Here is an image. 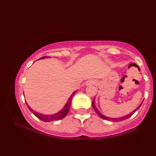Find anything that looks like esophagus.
<instances>
[{
    "mask_svg": "<svg viewBox=\"0 0 156 156\" xmlns=\"http://www.w3.org/2000/svg\"><path fill=\"white\" fill-rule=\"evenodd\" d=\"M94 83H95V82H94V80H88L87 82H86V84L87 85H90V84H94Z\"/></svg>",
    "mask_w": 156,
    "mask_h": 156,
    "instance_id": "1",
    "label": "esophagus"
}]
</instances>
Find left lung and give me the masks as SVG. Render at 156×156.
I'll return each mask as SVG.
<instances>
[{"label":"left lung","mask_w":156,"mask_h":156,"mask_svg":"<svg viewBox=\"0 0 156 156\" xmlns=\"http://www.w3.org/2000/svg\"><path fill=\"white\" fill-rule=\"evenodd\" d=\"M94 100H93V102H92V106H93V108H94V110H95V112L98 113V115H99V116L100 117V118H103V119H105V120H115V121H118V120H125V119H127V118H130V117H131L132 116V115L134 114V113L136 112V111L138 110L139 108H140V107L141 106V105L143 104V102L141 103V104L139 105L138 107H137V108L135 109V110L133 111V112H132L130 113V115H126V116H123V117H122V118H108V117H106V116H105V115H102L101 114V113L99 112V111L97 110V108H95V106H94Z\"/></svg>","instance_id":"left-lung-1"}]
</instances>
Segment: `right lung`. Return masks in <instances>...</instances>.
I'll use <instances>...</instances> for the list:
<instances>
[{
	"mask_svg": "<svg viewBox=\"0 0 156 156\" xmlns=\"http://www.w3.org/2000/svg\"><path fill=\"white\" fill-rule=\"evenodd\" d=\"M46 57V56H44V57L40 58L39 59H41V58H44ZM47 57H48V56H47ZM74 93H75V92H74L73 94H72V95L71 96V98L69 99L68 102L65 105V107H64V108L62 109V110H61L60 112L56 113V114H54V115H42V114H41V113L36 112V111L32 110V109L30 108V107L27 104H26V105H27L28 108H29V110H31V112H33V114L35 115L36 117H37L38 119H40V120H41L42 121H44V122H49V121L58 120H61V119L64 118V117H65L66 115H67L69 110V108H70V106H71V103H72V98H73Z\"/></svg>",
	"mask_w": 156,
	"mask_h": 156,
	"instance_id": "right-lung-1",
	"label": "right lung"
}]
</instances>
